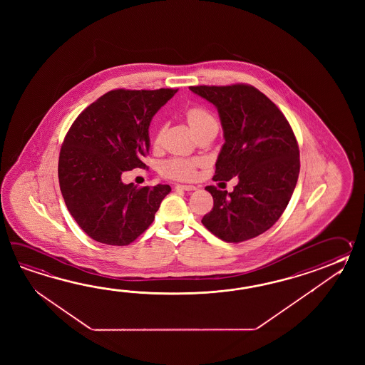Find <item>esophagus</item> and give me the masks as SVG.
<instances>
[{"instance_id":"1","label":"esophagus","mask_w":365,"mask_h":365,"mask_svg":"<svg viewBox=\"0 0 365 365\" xmlns=\"http://www.w3.org/2000/svg\"><path fill=\"white\" fill-rule=\"evenodd\" d=\"M176 190H185V192H193L197 187L194 185H176L175 186Z\"/></svg>"}]
</instances>
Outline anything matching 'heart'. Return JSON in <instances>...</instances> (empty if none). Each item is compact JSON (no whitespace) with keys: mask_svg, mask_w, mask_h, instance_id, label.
<instances>
[{"mask_svg":"<svg viewBox=\"0 0 365 365\" xmlns=\"http://www.w3.org/2000/svg\"><path fill=\"white\" fill-rule=\"evenodd\" d=\"M186 120L190 125L192 130L195 134L210 128H217V121L214 115L206 108L193 107L186 110ZM163 130L160 129L156 133L154 143L155 146L162 142ZM201 160L198 159H181V158H172L164 160L160 165L162 175L168 179L175 180H193L197 176V167L201 165Z\"/></svg>","mask_w":365,"mask_h":365,"instance_id":"heart-1","label":"heart"}]
</instances>
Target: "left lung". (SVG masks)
I'll return each instance as SVG.
<instances>
[{
    "label": "left lung",
    "mask_w": 365,
    "mask_h": 365,
    "mask_svg": "<svg viewBox=\"0 0 365 365\" xmlns=\"http://www.w3.org/2000/svg\"><path fill=\"white\" fill-rule=\"evenodd\" d=\"M189 88L214 104L220 118L225 145L214 180H239L231 193L206 186L214 207L202 223L227 242L253 239L272 228L295 190L300 172L295 134L279 108L252 86Z\"/></svg>",
    "instance_id": "obj_1"
}]
</instances>
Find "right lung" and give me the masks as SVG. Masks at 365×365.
<instances>
[{
    "instance_id": "right-lung-1",
    "label": "right lung",
    "mask_w": 365,
    "mask_h": 365,
    "mask_svg": "<svg viewBox=\"0 0 365 365\" xmlns=\"http://www.w3.org/2000/svg\"><path fill=\"white\" fill-rule=\"evenodd\" d=\"M178 90H113L77 117L62 145L58 181L71 217L91 239L123 247L153 223L171 186L124 184L123 172L145 167L148 128Z\"/></svg>"
}]
</instances>
